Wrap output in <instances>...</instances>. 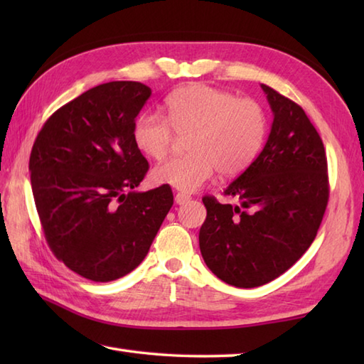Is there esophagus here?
I'll return each mask as SVG.
<instances>
[{
  "label": "esophagus",
  "instance_id": "esophagus-1",
  "mask_svg": "<svg viewBox=\"0 0 364 364\" xmlns=\"http://www.w3.org/2000/svg\"><path fill=\"white\" fill-rule=\"evenodd\" d=\"M191 197L188 194H183V192H178V194L175 196V203L176 205H184L186 202H189Z\"/></svg>",
  "mask_w": 364,
  "mask_h": 364
}]
</instances>
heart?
Instances as JSON below:
<instances>
[{"instance_id": "1", "label": "heart", "mask_w": 364, "mask_h": 364, "mask_svg": "<svg viewBox=\"0 0 364 364\" xmlns=\"http://www.w3.org/2000/svg\"><path fill=\"white\" fill-rule=\"evenodd\" d=\"M166 109L167 117L159 112L139 115L134 141L146 156L162 159L172 150L176 134H189V153L167 159L151 172L154 183L178 191H198L215 170L225 178L244 172L264 141L266 114L259 103L228 90L189 84L167 97Z\"/></svg>"}]
</instances>
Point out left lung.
<instances>
[{
	"mask_svg": "<svg viewBox=\"0 0 364 364\" xmlns=\"http://www.w3.org/2000/svg\"><path fill=\"white\" fill-rule=\"evenodd\" d=\"M274 122L264 149L223 196H205L200 252L211 272L236 288H257L284 274L318 235L328 203L327 156L305 111L261 84Z\"/></svg>",
	"mask_w": 364,
	"mask_h": 364,
	"instance_id": "1",
	"label": "left lung"
}]
</instances>
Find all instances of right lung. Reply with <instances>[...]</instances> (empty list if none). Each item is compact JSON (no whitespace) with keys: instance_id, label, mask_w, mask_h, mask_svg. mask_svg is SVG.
Instances as JSON below:
<instances>
[{"instance_id":"right-lung-1","label":"right lung","mask_w":364,"mask_h":364,"mask_svg":"<svg viewBox=\"0 0 364 364\" xmlns=\"http://www.w3.org/2000/svg\"><path fill=\"white\" fill-rule=\"evenodd\" d=\"M151 89L112 81L84 92L43 123L29 156L31 186L46 242L92 282L134 270L173 205L167 184L136 192L149 162L134 119Z\"/></svg>"}]
</instances>
